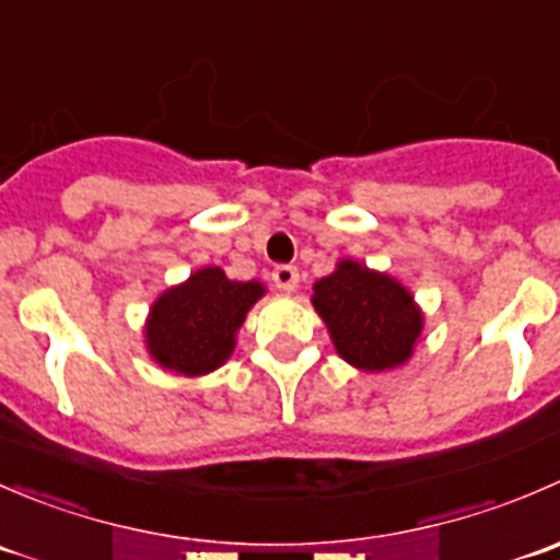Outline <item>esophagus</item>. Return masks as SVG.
Listing matches in <instances>:
<instances>
[{
    "mask_svg": "<svg viewBox=\"0 0 560 560\" xmlns=\"http://www.w3.org/2000/svg\"><path fill=\"white\" fill-rule=\"evenodd\" d=\"M273 284L279 287L281 292H292L298 287V268L292 265H279L273 268Z\"/></svg>",
    "mask_w": 560,
    "mask_h": 560,
    "instance_id": "34e87169",
    "label": "esophagus"
}]
</instances>
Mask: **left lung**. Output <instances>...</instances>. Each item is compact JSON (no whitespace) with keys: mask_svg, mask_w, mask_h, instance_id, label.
Returning <instances> with one entry per match:
<instances>
[{"mask_svg":"<svg viewBox=\"0 0 560 560\" xmlns=\"http://www.w3.org/2000/svg\"><path fill=\"white\" fill-rule=\"evenodd\" d=\"M312 303L336 352L360 371L404 365L422 332V312L393 276L341 259L314 284Z\"/></svg>","mask_w":560,"mask_h":560,"instance_id":"left-lung-1","label":"left lung"}]
</instances>
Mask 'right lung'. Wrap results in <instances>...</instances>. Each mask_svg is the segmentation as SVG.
I'll list each match as a JSON object with an SVG mask.
<instances>
[{
    "label": "right lung",
    "mask_w": 560,
    "mask_h": 560,
    "mask_svg": "<svg viewBox=\"0 0 560 560\" xmlns=\"http://www.w3.org/2000/svg\"><path fill=\"white\" fill-rule=\"evenodd\" d=\"M262 295L259 281H233L217 265L195 270L151 306L145 319L149 354L175 374H211L228 363L235 332Z\"/></svg>",
    "instance_id": "obj_1"
}]
</instances>
